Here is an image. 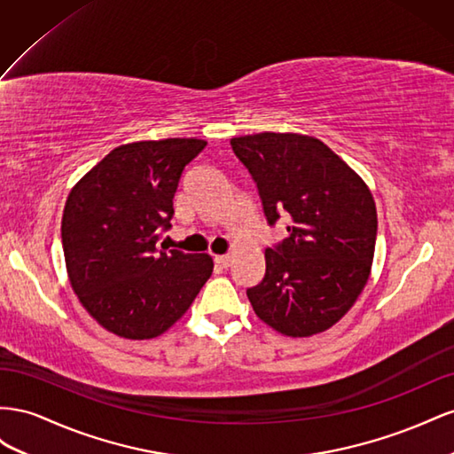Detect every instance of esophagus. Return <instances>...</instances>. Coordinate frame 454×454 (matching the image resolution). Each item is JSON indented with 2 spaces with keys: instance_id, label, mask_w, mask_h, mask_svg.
I'll list each match as a JSON object with an SVG mask.
<instances>
[{
  "instance_id": "obj_1",
  "label": "esophagus",
  "mask_w": 454,
  "mask_h": 454,
  "mask_svg": "<svg viewBox=\"0 0 454 454\" xmlns=\"http://www.w3.org/2000/svg\"><path fill=\"white\" fill-rule=\"evenodd\" d=\"M215 262L220 266V268H228L231 264V256L230 254H216L215 256Z\"/></svg>"
}]
</instances>
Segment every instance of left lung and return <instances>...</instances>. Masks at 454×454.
I'll return each mask as SVG.
<instances>
[{
    "instance_id": "obj_1",
    "label": "left lung",
    "mask_w": 454,
    "mask_h": 454,
    "mask_svg": "<svg viewBox=\"0 0 454 454\" xmlns=\"http://www.w3.org/2000/svg\"><path fill=\"white\" fill-rule=\"evenodd\" d=\"M247 167L270 226L289 216L268 247L266 274L247 289L254 314L285 336H312L340 321L364 291L377 243V207L352 167L321 140L256 133L230 140Z\"/></svg>"
}]
</instances>
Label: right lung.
<instances>
[{"instance_id":"add662e5","label":"right lung","mask_w":454,"mask_h":454,"mask_svg":"<svg viewBox=\"0 0 454 454\" xmlns=\"http://www.w3.org/2000/svg\"><path fill=\"white\" fill-rule=\"evenodd\" d=\"M205 146L200 138L121 145L72 188L60 228L68 279L106 331L155 339L186 314L211 278L209 254L155 249L171 228L184 167Z\"/></svg>"}]
</instances>
